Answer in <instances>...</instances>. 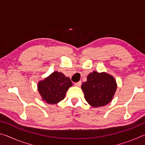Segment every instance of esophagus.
Segmentation results:
<instances>
[{"label": "esophagus", "mask_w": 145, "mask_h": 145, "mask_svg": "<svg viewBox=\"0 0 145 145\" xmlns=\"http://www.w3.org/2000/svg\"><path fill=\"white\" fill-rule=\"evenodd\" d=\"M81 81H79V82H75V84H74V85L75 86H77V87H80V85H81Z\"/></svg>", "instance_id": "obj_1"}]
</instances>
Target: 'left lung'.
Masks as SVG:
<instances>
[{"label":"left lung","instance_id":"8db88e82","mask_svg":"<svg viewBox=\"0 0 145 145\" xmlns=\"http://www.w3.org/2000/svg\"><path fill=\"white\" fill-rule=\"evenodd\" d=\"M81 88L88 104L93 107H99L111 101L117 84L112 75L94 71L88 75L87 81L82 83Z\"/></svg>","mask_w":145,"mask_h":145}]
</instances>
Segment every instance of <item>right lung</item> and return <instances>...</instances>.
I'll use <instances>...</instances> for the list:
<instances>
[{"label":"right lung","instance_id":"1","mask_svg":"<svg viewBox=\"0 0 145 145\" xmlns=\"http://www.w3.org/2000/svg\"><path fill=\"white\" fill-rule=\"evenodd\" d=\"M72 82L61 72H54L38 82V89L42 99L50 104H55L65 99L66 93Z\"/></svg>","mask_w":145,"mask_h":145}]
</instances>
